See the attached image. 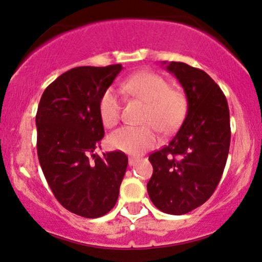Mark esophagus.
I'll use <instances>...</instances> for the list:
<instances>
[{
  "label": "esophagus",
  "instance_id": "esophagus-1",
  "mask_svg": "<svg viewBox=\"0 0 262 262\" xmlns=\"http://www.w3.org/2000/svg\"><path fill=\"white\" fill-rule=\"evenodd\" d=\"M138 158H137V157H129V159H128V163H129V165H134V164L135 163H137L138 162Z\"/></svg>",
  "mask_w": 262,
  "mask_h": 262
}]
</instances>
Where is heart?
<instances>
[{"label": "heart", "instance_id": "b5f03b06", "mask_svg": "<svg viewBox=\"0 0 262 262\" xmlns=\"http://www.w3.org/2000/svg\"><path fill=\"white\" fill-rule=\"evenodd\" d=\"M122 91L135 99L147 104L144 122L153 124L163 133H169L179 127L186 114V98L181 92L170 90L169 82L158 74L140 72L122 82ZM99 115L103 124L114 127L120 121L121 99L113 89L104 92L99 102ZM158 144V135L152 125L122 127L109 137V145L129 155L153 148Z\"/></svg>", "mask_w": 262, "mask_h": 262}]
</instances>
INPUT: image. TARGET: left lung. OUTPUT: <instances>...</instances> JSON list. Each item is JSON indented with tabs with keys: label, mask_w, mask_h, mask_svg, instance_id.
<instances>
[{
	"label": "left lung",
	"mask_w": 262,
	"mask_h": 262,
	"mask_svg": "<svg viewBox=\"0 0 262 262\" xmlns=\"http://www.w3.org/2000/svg\"><path fill=\"white\" fill-rule=\"evenodd\" d=\"M186 93V118L169 145L148 157L147 191L169 214H186L206 202L222 179L230 147V115L224 93L207 73L182 62H163Z\"/></svg>",
	"instance_id": "8db88e82"
}]
</instances>
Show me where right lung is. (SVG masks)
<instances>
[{
	"label": "right lung",
	"mask_w": 262,
	"mask_h": 262,
	"mask_svg": "<svg viewBox=\"0 0 262 262\" xmlns=\"http://www.w3.org/2000/svg\"><path fill=\"white\" fill-rule=\"evenodd\" d=\"M122 64L76 67L45 89L36 116L37 152L57 201L73 213L98 218L116 205L128 165L121 151L96 155L104 137L99 102Z\"/></svg>",
	"instance_id": "1"
}]
</instances>
